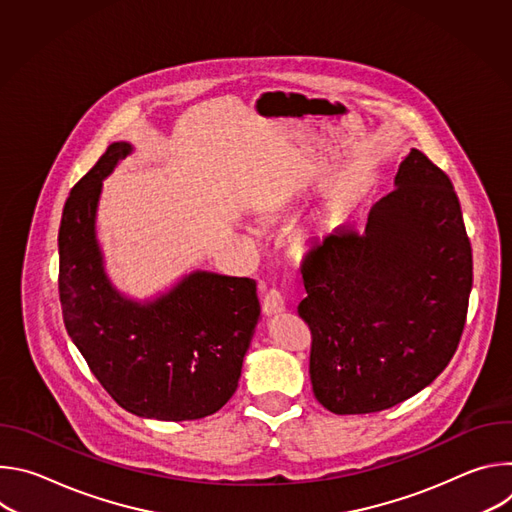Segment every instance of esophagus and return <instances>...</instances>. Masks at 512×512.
Masks as SVG:
<instances>
[{
  "label": "esophagus",
  "mask_w": 512,
  "mask_h": 512,
  "mask_svg": "<svg viewBox=\"0 0 512 512\" xmlns=\"http://www.w3.org/2000/svg\"><path fill=\"white\" fill-rule=\"evenodd\" d=\"M263 312L267 316H277L281 312H285V302H283V296L279 294L277 289H269L265 298H263Z\"/></svg>",
  "instance_id": "esophagus-1"
}]
</instances>
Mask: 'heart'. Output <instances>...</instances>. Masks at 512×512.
Returning a JSON list of instances; mask_svg holds the SVG:
<instances>
[{
  "label": "heart",
  "mask_w": 512,
  "mask_h": 512,
  "mask_svg": "<svg viewBox=\"0 0 512 512\" xmlns=\"http://www.w3.org/2000/svg\"><path fill=\"white\" fill-rule=\"evenodd\" d=\"M314 239H316V231H314V229H310V227L300 229V231L294 235V249H296L298 253H306V251L312 247Z\"/></svg>",
  "instance_id": "b5f03b06"
}]
</instances>
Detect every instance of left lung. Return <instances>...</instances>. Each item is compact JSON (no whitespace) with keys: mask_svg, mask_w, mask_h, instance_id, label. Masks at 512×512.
<instances>
[{"mask_svg":"<svg viewBox=\"0 0 512 512\" xmlns=\"http://www.w3.org/2000/svg\"><path fill=\"white\" fill-rule=\"evenodd\" d=\"M302 277L310 379L328 411H383L431 385L458 348L472 291V249L450 178L411 150L364 231L324 235Z\"/></svg>","mask_w":512,"mask_h":512,"instance_id":"8db88e82","label":"left lung"}]
</instances>
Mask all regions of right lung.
I'll return each instance as SVG.
<instances>
[{
	"label": "right lung",
	"mask_w": 512,
	"mask_h": 512,
	"mask_svg": "<svg viewBox=\"0 0 512 512\" xmlns=\"http://www.w3.org/2000/svg\"><path fill=\"white\" fill-rule=\"evenodd\" d=\"M131 152L133 143L113 141L64 204L58 231L64 326L125 411L160 421L200 419L239 387L261 320L257 283L194 269L148 300L115 287L97 237V210L103 182Z\"/></svg>",
	"instance_id": "obj_1"
}]
</instances>
